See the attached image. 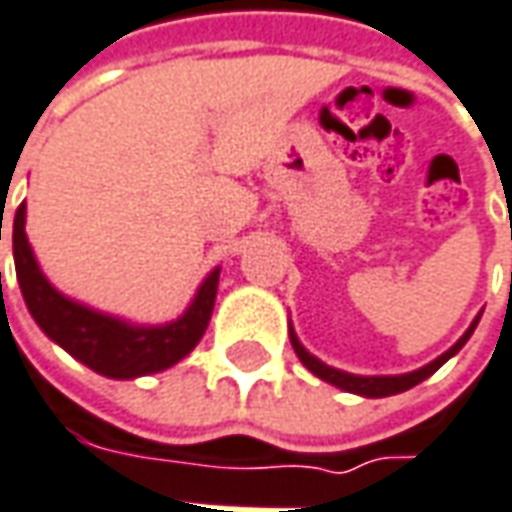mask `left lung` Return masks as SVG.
<instances>
[{"label":"left lung","instance_id":"left-lung-1","mask_svg":"<svg viewBox=\"0 0 512 512\" xmlns=\"http://www.w3.org/2000/svg\"><path fill=\"white\" fill-rule=\"evenodd\" d=\"M479 317H482V314H476V320L470 323V328H467L465 334H462L456 343L450 345L442 357H436V360L428 362V365H422V368H416V371H408V374H394V377H360V374H348V371H340V368H331V365H326L323 360H317L314 354H309V351L303 348V343L297 340V334H294L291 323H289V340H291V348H294V354L300 357V362L309 368L314 377H320L323 382H328V385L343 388V391H348V394H360V397H371V399L394 397V394H402V391H408V388L419 385L422 379L431 377L433 371H439V368H442L453 354H459V351H462V345L470 340L473 328L479 326Z\"/></svg>","mask_w":512,"mask_h":512}]
</instances>
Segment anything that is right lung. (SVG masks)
Returning <instances> with one entry per match:
<instances>
[{
    "label": "right lung",
    "instance_id": "right-lung-1",
    "mask_svg": "<svg viewBox=\"0 0 512 512\" xmlns=\"http://www.w3.org/2000/svg\"><path fill=\"white\" fill-rule=\"evenodd\" d=\"M25 218L27 206L22 203L13 218L16 280H19L25 306L30 317L36 320V326L42 328L53 343L62 345L70 357L84 362L101 377L135 379L172 368L201 343L212 309H215L221 269H212L203 277L189 309L178 320H169L164 326H138L130 320L90 309L56 289L39 269V260L27 243Z\"/></svg>",
    "mask_w": 512,
    "mask_h": 512
}]
</instances>
